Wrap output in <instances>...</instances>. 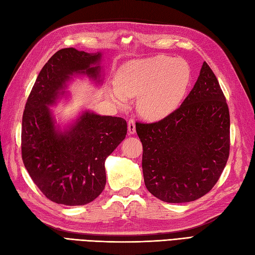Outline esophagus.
Here are the masks:
<instances>
[{
    "label": "esophagus",
    "instance_id": "1",
    "mask_svg": "<svg viewBox=\"0 0 255 255\" xmlns=\"http://www.w3.org/2000/svg\"><path fill=\"white\" fill-rule=\"evenodd\" d=\"M128 131L129 134L135 133V122L133 119H129V120L128 121Z\"/></svg>",
    "mask_w": 255,
    "mask_h": 255
}]
</instances>
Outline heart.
<instances>
[{
	"instance_id": "b5f03b06",
	"label": "heart",
	"mask_w": 255,
	"mask_h": 255,
	"mask_svg": "<svg viewBox=\"0 0 255 255\" xmlns=\"http://www.w3.org/2000/svg\"><path fill=\"white\" fill-rule=\"evenodd\" d=\"M189 81L190 67L184 59L157 55L124 64L108 96L120 106L127 98L138 96V112L149 120H159L179 105Z\"/></svg>"
}]
</instances>
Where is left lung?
<instances>
[{"label":"left lung","mask_w":255,"mask_h":255,"mask_svg":"<svg viewBox=\"0 0 255 255\" xmlns=\"http://www.w3.org/2000/svg\"><path fill=\"white\" fill-rule=\"evenodd\" d=\"M143 145L142 168L147 190L180 204L205 196L226 167L230 153V114L209 65L184 102L162 120L136 123Z\"/></svg>","instance_id":"obj_1"}]
</instances>
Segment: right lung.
Returning <instances> with one entry per match:
<instances>
[{
    "label": "right lung",
    "instance_id": "right-lung-1",
    "mask_svg": "<svg viewBox=\"0 0 255 255\" xmlns=\"http://www.w3.org/2000/svg\"><path fill=\"white\" fill-rule=\"evenodd\" d=\"M101 54L62 48L36 79L22 120V159L46 198L59 205L89 204L105 189V162L127 135V121L86 112L70 129L57 132L47 106L74 74L99 78Z\"/></svg>",
    "mask_w": 255,
    "mask_h": 255
}]
</instances>
